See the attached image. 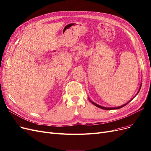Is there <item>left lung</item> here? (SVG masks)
Instances as JSON below:
<instances>
[{"mask_svg": "<svg viewBox=\"0 0 151 151\" xmlns=\"http://www.w3.org/2000/svg\"><path fill=\"white\" fill-rule=\"evenodd\" d=\"M141 85H142V84H141V85H140V87H139V90H138V91H137V94H136V96L139 93V91H140V89H141ZM134 96V97H135ZM133 97V98H134ZM133 98H132V99H131L130 101H129L127 103H126V104H123V105H122V106H119V107H103V106H100V105H98V104H96L95 102H93L92 101H91L89 99V100L91 101V102L93 104H94L95 106H96V107H99V108H100V109H104V110H114V109H120V108H122L123 107H124V106H125L127 104H128L131 101H132Z\"/></svg>", "mask_w": 151, "mask_h": 151, "instance_id": "8db88e82", "label": "left lung"}]
</instances>
